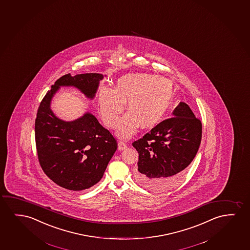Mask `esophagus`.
Wrapping results in <instances>:
<instances>
[{
	"label": "esophagus",
	"instance_id": "34e87169",
	"mask_svg": "<svg viewBox=\"0 0 250 250\" xmlns=\"http://www.w3.org/2000/svg\"><path fill=\"white\" fill-rule=\"evenodd\" d=\"M118 147L120 150H124L127 147V144L125 141H120L118 144Z\"/></svg>",
	"mask_w": 250,
	"mask_h": 250
}]
</instances>
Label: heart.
<instances>
[{
  "label": "heart",
  "mask_w": 250,
  "mask_h": 250,
  "mask_svg": "<svg viewBox=\"0 0 250 250\" xmlns=\"http://www.w3.org/2000/svg\"><path fill=\"white\" fill-rule=\"evenodd\" d=\"M174 98V87L167 79L149 73L121 77L115 89L103 86L98 95L100 113L107 126L115 128L128 103L130 113L120 120L117 133L130 137L138 128H151L163 120Z\"/></svg>",
  "instance_id": "obj_1"
}]
</instances>
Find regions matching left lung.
I'll return each mask as SVG.
<instances>
[{
  "instance_id": "obj_1",
  "label": "left lung",
  "mask_w": 250,
  "mask_h": 250,
  "mask_svg": "<svg viewBox=\"0 0 250 250\" xmlns=\"http://www.w3.org/2000/svg\"><path fill=\"white\" fill-rule=\"evenodd\" d=\"M172 116L132 144L139 154L136 180L155 191L181 181L202 141V122L186 103H179Z\"/></svg>"
}]
</instances>
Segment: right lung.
<instances>
[{
  "instance_id": "right-lung-1",
  "label": "right lung",
  "mask_w": 250,
  "mask_h": 250,
  "mask_svg": "<svg viewBox=\"0 0 250 250\" xmlns=\"http://www.w3.org/2000/svg\"><path fill=\"white\" fill-rule=\"evenodd\" d=\"M103 74L70 73L55 81L42 100L35 120V139L45 174L62 188L79 191L103 178L118 144L109 130L91 113L66 122L55 116L50 103L60 86H74L92 99Z\"/></svg>"
}]
</instances>
